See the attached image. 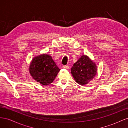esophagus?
Returning a JSON list of instances; mask_svg holds the SVG:
<instances>
[{
	"label": "esophagus",
	"instance_id": "obj_1",
	"mask_svg": "<svg viewBox=\"0 0 128 128\" xmlns=\"http://www.w3.org/2000/svg\"><path fill=\"white\" fill-rule=\"evenodd\" d=\"M62 68L64 69H69V66L68 65H65V66H63Z\"/></svg>",
	"mask_w": 128,
	"mask_h": 128
}]
</instances>
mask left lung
Instances as JSON below:
<instances>
[{
    "label": "left lung",
    "mask_w": 128,
    "mask_h": 128,
    "mask_svg": "<svg viewBox=\"0 0 128 128\" xmlns=\"http://www.w3.org/2000/svg\"><path fill=\"white\" fill-rule=\"evenodd\" d=\"M71 73L76 82L85 86L94 78L97 73L96 65L86 55H83L73 64Z\"/></svg>",
    "instance_id": "8db88e82"
}]
</instances>
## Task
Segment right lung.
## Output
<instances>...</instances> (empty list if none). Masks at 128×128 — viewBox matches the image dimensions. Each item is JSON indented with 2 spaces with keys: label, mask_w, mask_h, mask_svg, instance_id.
Returning a JSON list of instances; mask_svg holds the SVG:
<instances>
[{
  "label": "right lung",
  "mask_w": 128,
  "mask_h": 128,
  "mask_svg": "<svg viewBox=\"0 0 128 128\" xmlns=\"http://www.w3.org/2000/svg\"><path fill=\"white\" fill-rule=\"evenodd\" d=\"M60 70L52 56L46 54L34 57L29 68L30 75L43 86L52 83Z\"/></svg>",
  "instance_id": "1"
}]
</instances>
